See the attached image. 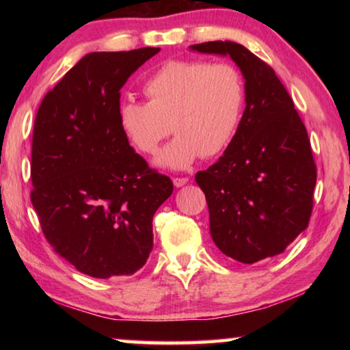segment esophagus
Segmentation results:
<instances>
[{
	"instance_id": "esophagus-1",
	"label": "esophagus",
	"mask_w": 350,
	"mask_h": 350,
	"mask_svg": "<svg viewBox=\"0 0 350 350\" xmlns=\"http://www.w3.org/2000/svg\"><path fill=\"white\" fill-rule=\"evenodd\" d=\"M187 182H188V177H174V179H173V183H174L176 188L183 187Z\"/></svg>"
}]
</instances>
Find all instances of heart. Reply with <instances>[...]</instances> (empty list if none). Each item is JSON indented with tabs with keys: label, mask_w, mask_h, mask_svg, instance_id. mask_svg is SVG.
<instances>
[{
	"label": "heart",
	"mask_w": 350,
	"mask_h": 350,
	"mask_svg": "<svg viewBox=\"0 0 350 350\" xmlns=\"http://www.w3.org/2000/svg\"><path fill=\"white\" fill-rule=\"evenodd\" d=\"M148 102L128 98L118 106V125L142 152H156L171 129L176 137L156 165L185 170L202 154L222 152L238 133L245 108V80L230 63L168 60L144 83ZM172 126H169V122Z\"/></svg>",
	"instance_id": "b5f03b06"
}]
</instances>
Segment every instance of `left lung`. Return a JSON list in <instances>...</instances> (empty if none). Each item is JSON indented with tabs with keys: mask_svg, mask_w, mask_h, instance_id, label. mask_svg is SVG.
Returning a JSON list of instances; mask_svg holds the SVG:
<instances>
[{
	"mask_svg": "<svg viewBox=\"0 0 350 350\" xmlns=\"http://www.w3.org/2000/svg\"><path fill=\"white\" fill-rule=\"evenodd\" d=\"M189 49L230 57L245 80V109L232 144L196 174L216 247L242 264L276 256L309 225L317 183L310 140L275 70L242 44Z\"/></svg>",
	"mask_w": 350,
	"mask_h": 350,
	"instance_id": "left-lung-1",
	"label": "left lung"
}]
</instances>
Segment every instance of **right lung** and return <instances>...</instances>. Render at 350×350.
<instances>
[{
    "mask_svg": "<svg viewBox=\"0 0 350 350\" xmlns=\"http://www.w3.org/2000/svg\"><path fill=\"white\" fill-rule=\"evenodd\" d=\"M161 47L86 54L44 96L33 125L31 200L52 248L92 278L134 275L173 182L118 125L120 90Z\"/></svg>",
    "mask_w": 350,
    "mask_h": 350,
    "instance_id": "add662e5",
    "label": "right lung"
}]
</instances>
